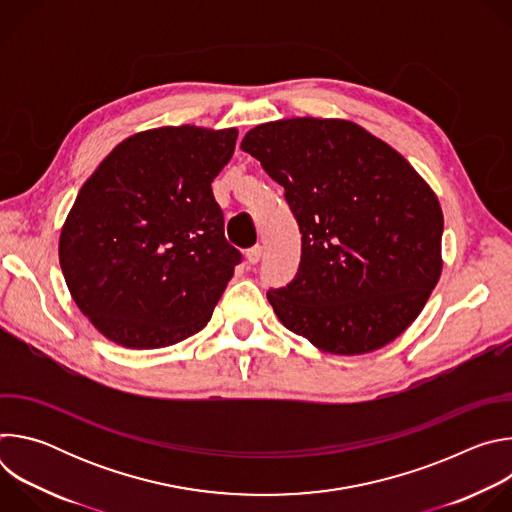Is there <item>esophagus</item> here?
I'll use <instances>...</instances> for the list:
<instances>
[{
  "label": "esophagus",
  "instance_id": "1",
  "mask_svg": "<svg viewBox=\"0 0 512 512\" xmlns=\"http://www.w3.org/2000/svg\"><path fill=\"white\" fill-rule=\"evenodd\" d=\"M261 255H263V249H261L259 245H255V247L247 249V253H245V257H247V263H249V265H257V263H259V259H261Z\"/></svg>",
  "mask_w": 512,
  "mask_h": 512
}]
</instances>
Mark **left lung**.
Listing matches in <instances>:
<instances>
[{"instance_id":"left-lung-1","label":"left lung","mask_w":512,"mask_h":512,"mask_svg":"<svg viewBox=\"0 0 512 512\" xmlns=\"http://www.w3.org/2000/svg\"><path fill=\"white\" fill-rule=\"evenodd\" d=\"M241 150L285 188L302 233L294 281L267 291L279 322L340 356L403 334L444 265V212L415 168L346 119L261 123Z\"/></svg>"}]
</instances>
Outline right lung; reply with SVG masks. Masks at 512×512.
<instances>
[{"label":"right lung","instance_id":"1","mask_svg":"<svg viewBox=\"0 0 512 512\" xmlns=\"http://www.w3.org/2000/svg\"><path fill=\"white\" fill-rule=\"evenodd\" d=\"M237 135L196 125L133 133L79 190L58 259L72 300L107 340L164 348L210 320L241 261L210 188Z\"/></svg>","mask_w":512,"mask_h":512}]
</instances>
